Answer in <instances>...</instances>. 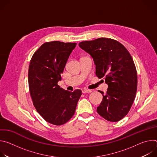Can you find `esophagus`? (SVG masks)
<instances>
[{"label":"esophagus","mask_w":157,"mask_h":157,"mask_svg":"<svg viewBox=\"0 0 157 157\" xmlns=\"http://www.w3.org/2000/svg\"><path fill=\"white\" fill-rule=\"evenodd\" d=\"M92 91L90 90V89H82V93H91Z\"/></svg>","instance_id":"34e87169"}]
</instances>
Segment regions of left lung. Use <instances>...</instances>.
I'll list each match as a JSON object with an SVG mask.
<instances>
[{
  "label": "left lung",
  "instance_id": "obj_1",
  "mask_svg": "<svg viewBox=\"0 0 157 157\" xmlns=\"http://www.w3.org/2000/svg\"><path fill=\"white\" fill-rule=\"evenodd\" d=\"M79 46L93 58L96 74L108 85L106 94L97 107L105 120L117 122L129 112L136 98L137 73L133 60L126 48L111 38H99L79 43Z\"/></svg>",
  "mask_w": 157,
  "mask_h": 157
}]
</instances>
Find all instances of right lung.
I'll return each mask as SVG.
<instances>
[{"mask_svg": "<svg viewBox=\"0 0 157 157\" xmlns=\"http://www.w3.org/2000/svg\"><path fill=\"white\" fill-rule=\"evenodd\" d=\"M76 46V43L45 42L30 62L29 86L33 104L44 120L55 125L66 123L73 116L82 94L80 89L70 92L58 85Z\"/></svg>", "mask_w": 157, "mask_h": 157, "instance_id": "1", "label": "right lung"}]
</instances>
